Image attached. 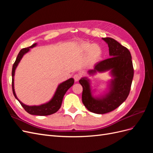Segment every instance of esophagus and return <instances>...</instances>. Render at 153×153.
<instances>
[{"mask_svg":"<svg viewBox=\"0 0 153 153\" xmlns=\"http://www.w3.org/2000/svg\"><path fill=\"white\" fill-rule=\"evenodd\" d=\"M80 78V75H78V74H76V75H74V79H75V82H78Z\"/></svg>","mask_w":153,"mask_h":153,"instance_id":"esophagus-1","label":"esophagus"}]
</instances>
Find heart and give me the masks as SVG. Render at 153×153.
<instances>
[{
  "instance_id": "heart-1",
  "label": "heart",
  "mask_w": 153,
  "mask_h": 153,
  "mask_svg": "<svg viewBox=\"0 0 153 153\" xmlns=\"http://www.w3.org/2000/svg\"><path fill=\"white\" fill-rule=\"evenodd\" d=\"M79 49L83 53H89V59L90 62H94L100 59L102 55V50L99 45L91 44L88 42L82 43L80 45Z\"/></svg>"
}]
</instances>
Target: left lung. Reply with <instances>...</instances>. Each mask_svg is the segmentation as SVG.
<instances>
[{"instance_id":"8db88e82","label":"left lung","mask_w":153,"mask_h":153,"mask_svg":"<svg viewBox=\"0 0 153 153\" xmlns=\"http://www.w3.org/2000/svg\"><path fill=\"white\" fill-rule=\"evenodd\" d=\"M108 45L110 58L94 65V69L87 71L90 76L98 73L109 71L112 79L108 82L107 87L100 94H94L91 80L86 76L79 80L83 87L82 102L90 112L103 114L111 112L126 100L130 91L134 75L131 55L128 48L111 38H102Z\"/></svg>"}]
</instances>
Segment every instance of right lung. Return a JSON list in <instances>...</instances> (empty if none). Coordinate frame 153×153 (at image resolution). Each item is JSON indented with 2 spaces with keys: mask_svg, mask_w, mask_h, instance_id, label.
<instances>
[{
  "mask_svg": "<svg viewBox=\"0 0 153 153\" xmlns=\"http://www.w3.org/2000/svg\"><path fill=\"white\" fill-rule=\"evenodd\" d=\"M37 45L38 44L34 43L28 48H23L20 50L19 53H18L16 61L13 64L12 69V89L13 94L15 96V98L19 101L20 103L23 106V108L25 110L26 112H27L31 115H41V116H43V115H48L57 112L59 109L61 108L64 96L66 94L67 91L73 85L74 79L73 78H69L68 80L59 84L53 97L47 103L39 105H27L24 103H23L22 101L17 98L16 94L15 93V85H14V76H15V70L18 65V64L20 63V61L22 60V57H24V55L27 53H28L30 48L36 47Z\"/></svg>",
  "mask_w": 153,
  "mask_h": 153,
  "instance_id": "1",
  "label": "right lung"
}]
</instances>
